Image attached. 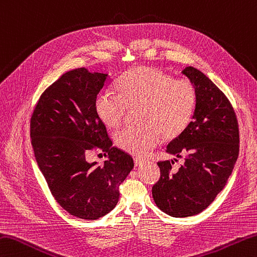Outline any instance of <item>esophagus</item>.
Listing matches in <instances>:
<instances>
[{
  "mask_svg": "<svg viewBox=\"0 0 257 257\" xmlns=\"http://www.w3.org/2000/svg\"><path fill=\"white\" fill-rule=\"evenodd\" d=\"M134 160H135V166H140L143 163H145V160L143 158H137V157H136Z\"/></svg>",
  "mask_w": 257,
  "mask_h": 257,
  "instance_id": "obj_1",
  "label": "esophagus"
}]
</instances>
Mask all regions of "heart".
<instances>
[{
	"label": "heart",
	"instance_id": "b5f03b06",
	"mask_svg": "<svg viewBox=\"0 0 257 257\" xmlns=\"http://www.w3.org/2000/svg\"><path fill=\"white\" fill-rule=\"evenodd\" d=\"M118 93L100 92L94 101L99 119L108 128L121 124L129 110L137 109V125L115 133L119 148L135 156H143L159 143L160 138H177L187 127L197 102V91L186 79L152 67H139L118 79Z\"/></svg>",
	"mask_w": 257,
	"mask_h": 257
}]
</instances>
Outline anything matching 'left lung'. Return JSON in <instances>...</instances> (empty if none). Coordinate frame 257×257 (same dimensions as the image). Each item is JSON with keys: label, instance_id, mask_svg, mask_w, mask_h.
<instances>
[{"label": "left lung", "instance_id": "left-lung-1", "mask_svg": "<svg viewBox=\"0 0 257 257\" xmlns=\"http://www.w3.org/2000/svg\"><path fill=\"white\" fill-rule=\"evenodd\" d=\"M197 91L193 120L166 152L184 158L158 162L160 178L153 186L156 205L173 217H188L214 202L232 175L239 152L238 122L233 105L208 77L193 67L182 71ZM177 162V159H175Z\"/></svg>", "mask_w": 257, "mask_h": 257}]
</instances>
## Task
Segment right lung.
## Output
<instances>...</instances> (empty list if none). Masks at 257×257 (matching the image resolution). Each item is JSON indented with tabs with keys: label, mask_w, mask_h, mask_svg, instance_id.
Instances as JSON below:
<instances>
[{
	"label": "right lung",
	"mask_w": 257,
	"mask_h": 257,
	"mask_svg": "<svg viewBox=\"0 0 257 257\" xmlns=\"http://www.w3.org/2000/svg\"><path fill=\"white\" fill-rule=\"evenodd\" d=\"M108 74L85 68L62 74L41 94L30 122L34 156L54 199L75 217L94 220L112 210L119 186L134 168L129 154L113 147L94 101ZM99 150L108 160L86 162Z\"/></svg>",
	"instance_id": "obj_1"
}]
</instances>
